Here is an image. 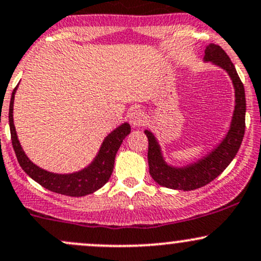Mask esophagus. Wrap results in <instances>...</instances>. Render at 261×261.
<instances>
[{
	"instance_id": "34e87169",
	"label": "esophagus",
	"mask_w": 261,
	"mask_h": 261,
	"mask_svg": "<svg viewBox=\"0 0 261 261\" xmlns=\"http://www.w3.org/2000/svg\"><path fill=\"white\" fill-rule=\"evenodd\" d=\"M128 117H130V122L134 127H140V126L144 125L146 121L145 113L142 110H140V109H135V110L131 111Z\"/></svg>"
}]
</instances>
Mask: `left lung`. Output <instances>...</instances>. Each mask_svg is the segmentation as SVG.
I'll use <instances>...</instances> for the list:
<instances>
[{
    "label": "left lung",
    "mask_w": 261,
    "mask_h": 261,
    "mask_svg": "<svg viewBox=\"0 0 261 261\" xmlns=\"http://www.w3.org/2000/svg\"><path fill=\"white\" fill-rule=\"evenodd\" d=\"M204 61L212 62L213 64L223 68L230 76L236 90V107H234L233 119L230 127L223 141L205 157L191 163L186 167H172L167 165L162 157L161 147L156 137L151 131L145 130L148 139V167L150 174L154 182L163 187L172 190L193 191L203 187L219 176L228 165L233 161L242 145L245 133V102L244 85L238 75L236 67L231 63L228 54L219 45L210 44L204 50Z\"/></svg>",
    "instance_id": "obj_1"
}]
</instances>
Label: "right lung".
<instances>
[{
	"mask_svg": "<svg viewBox=\"0 0 261 261\" xmlns=\"http://www.w3.org/2000/svg\"><path fill=\"white\" fill-rule=\"evenodd\" d=\"M17 87L14 88L12 96H11L10 111H8V122H10L11 140L14 153H16L18 163L21 165L22 170L24 171L31 178L38 182L42 187L47 188L56 193L64 194L70 197H83L87 194L93 193L101 188L110 178L114 170V162L117 150L122 144V140L130 134L131 127L127 122H124L116 127L111 134L105 137L100 147L98 154L94 161L79 172L59 174L51 173L48 171L42 170L41 167L36 166L34 163L25 156L24 151L22 150L21 144L17 137L16 128L13 124V101L14 94H16Z\"/></svg>",
	"mask_w": 261,
	"mask_h": 261,
	"instance_id": "add662e5",
	"label": "right lung"
}]
</instances>
